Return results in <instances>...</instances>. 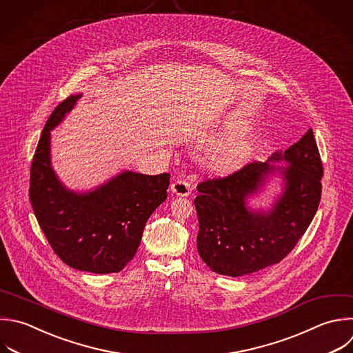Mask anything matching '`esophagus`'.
Listing matches in <instances>:
<instances>
[{"instance_id": "esophagus-1", "label": "esophagus", "mask_w": 353, "mask_h": 353, "mask_svg": "<svg viewBox=\"0 0 353 353\" xmlns=\"http://www.w3.org/2000/svg\"><path fill=\"white\" fill-rule=\"evenodd\" d=\"M171 190L176 194V196H189L192 193V185L190 182L185 181V179H176L172 182L171 185Z\"/></svg>"}]
</instances>
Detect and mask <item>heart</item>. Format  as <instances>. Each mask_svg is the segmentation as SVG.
I'll list each match as a JSON object with an SVG mask.
<instances>
[{"label": "heart", "mask_w": 353, "mask_h": 353, "mask_svg": "<svg viewBox=\"0 0 353 353\" xmlns=\"http://www.w3.org/2000/svg\"><path fill=\"white\" fill-rule=\"evenodd\" d=\"M239 153H240V146L236 145V143H233V145L225 148V149L218 154L216 163H218L219 165H223V167H225V165H229V164H232V163L236 160V157L239 156Z\"/></svg>", "instance_id": "obj_1"}]
</instances>
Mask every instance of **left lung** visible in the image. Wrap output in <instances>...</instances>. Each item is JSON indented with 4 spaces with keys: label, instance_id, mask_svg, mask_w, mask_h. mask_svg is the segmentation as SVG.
<instances>
[{
    "label": "left lung",
    "instance_id": "1",
    "mask_svg": "<svg viewBox=\"0 0 353 353\" xmlns=\"http://www.w3.org/2000/svg\"><path fill=\"white\" fill-rule=\"evenodd\" d=\"M269 160H284L290 165L280 168L285 188L266 214L248 211L245 197L276 170L269 161H252L197 185V251L215 273L237 277L279 263L296 245L317 211L323 164L312 128Z\"/></svg>",
    "mask_w": 353,
    "mask_h": 353
}]
</instances>
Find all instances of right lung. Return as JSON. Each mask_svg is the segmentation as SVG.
<instances>
[{"label": "right lung", "mask_w": 353, "mask_h": 353, "mask_svg": "<svg viewBox=\"0 0 353 353\" xmlns=\"http://www.w3.org/2000/svg\"><path fill=\"white\" fill-rule=\"evenodd\" d=\"M80 97L70 95L51 113L32 160L29 199L51 248L66 265L114 273L137 254L149 216L167 199L170 174L125 171L87 194L66 190L51 168L50 138Z\"/></svg>", "instance_id": "add662e5"}]
</instances>
